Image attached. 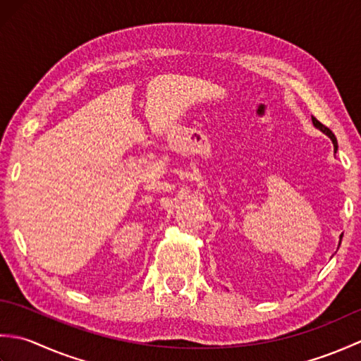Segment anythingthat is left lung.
Masks as SVG:
<instances>
[{
    "label": "left lung",
    "instance_id": "8db88e82",
    "mask_svg": "<svg viewBox=\"0 0 361 361\" xmlns=\"http://www.w3.org/2000/svg\"><path fill=\"white\" fill-rule=\"evenodd\" d=\"M312 122H313V126H315L317 128H319V130H321V132L326 133L329 137H331L332 142H334V147H335V150L338 149V142H336V137H335V135L331 132V130H329L326 126L321 124V122H319L317 118H313V116H312ZM341 237H343V235H340V243H341Z\"/></svg>",
    "mask_w": 361,
    "mask_h": 361
}]
</instances>
